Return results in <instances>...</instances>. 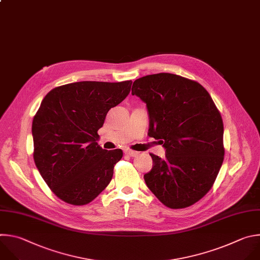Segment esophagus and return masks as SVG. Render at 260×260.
I'll return each mask as SVG.
<instances>
[{"label":"esophagus","mask_w":260,"mask_h":260,"mask_svg":"<svg viewBox=\"0 0 260 260\" xmlns=\"http://www.w3.org/2000/svg\"><path fill=\"white\" fill-rule=\"evenodd\" d=\"M125 153L126 154H128V155H130V157H136V155L138 154V152L137 151H135V150H132V149H129V148H125Z\"/></svg>","instance_id":"esophagus-1"}]
</instances>
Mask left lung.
Returning a JSON list of instances; mask_svg holds the SVG:
<instances>
[{"label": "left lung", "mask_w": 260, "mask_h": 260, "mask_svg": "<svg viewBox=\"0 0 260 260\" xmlns=\"http://www.w3.org/2000/svg\"><path fill=\"white\" fill-rule=\"evenodd\" d=\"M132 95L146 103L147 135L165 158L149 153L150 191L172 209L188 207L212 187L223 162V122L210 94L196 81L161 73L134 81Z\"/></svg>", "instance_id": "left-lung-1"}]
</instances>
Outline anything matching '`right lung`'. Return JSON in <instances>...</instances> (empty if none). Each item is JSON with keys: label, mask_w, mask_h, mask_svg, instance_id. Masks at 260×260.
<instances>
[{"label": "right lung", "mask_w": 260, "mask_h": 260, "mask_svg": "<svg viewBox=\"0 0 260 260\" xmlns=\"http://www.w3.org/2000/svg\"><path fill=\"white\" fill-rule=\"evenodd\" d=\"M132 82L83 81L52 89L34 117V160L43 179L72 205L93 201L111 182L122 149L97 144L108 112L129 94Z\"/></svg>", "instance_id": "add662e5"}]
</instances>
